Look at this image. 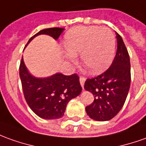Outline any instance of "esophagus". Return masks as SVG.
I'll use <instances>...</instances> for the list:
<instances>
[{"label":"esophagus","instance_id":"34e87169","mask_svg":"<svg viewBox=\"0 0 146 146\" xmlns=\"http://www.w3.org/2000/svg\"><path fill=\"white\" fill-rule=\"evenodd\" d=\"M85 80H86V79H85L84 77H83V76H80V78H79V81H80V84H81V86H82L83 88V86H84Z\"/></svg>","mask_w":146,"mask_h":146}]
</instances>
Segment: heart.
I'll return each instance as SVG.
<instances>
[{"label":"heart","mask_w":146,"mask_h":146,"mask_svg":"<svg viewBox=\"0 0 146 146\" xmlns=\"http://www.w3.org/2000/svg\"><path fill=\"white\" fill-rule=\"evenodd\" d=\"M64 45L67 50L66 59L72 63L81 60L91 72L105 71L111 64L115 55V36L108 28L80 26L67 32Z\"/></svg>","instance_id":"b5f03b06"}]
</instances>
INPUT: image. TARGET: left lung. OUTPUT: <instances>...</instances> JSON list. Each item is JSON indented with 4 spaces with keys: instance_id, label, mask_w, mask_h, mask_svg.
<instances>
[{
    "instance_id": "1",
    "label": "left lung",
    "mask_w": 146,
    "mask_h": 146,
    "mask_svg": "<svg viewBox=\"0 0 146 146\" xmlns=\"http://www.w3.org/2000/svg\"><path fill=\"white\" fill-rule=\"evenodd\" d=\"M117 48L110 67L101 75L87 79L85 90L94 94V100L86 107L87 115L95 121L112 119L121 110L128 95L131 75L128 51L121 36L116 33Z\"/></svg>"
}]
</instances>
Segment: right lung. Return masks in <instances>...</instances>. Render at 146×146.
<instances>
[{
	"instance_id": "add662e5",
	"label": "right lung",
	"mask_w": 146,
	"mask_h": 146,
	"mask_svg": "<svg viewBox=\"0 0 146 146\" xmlns=\"http://www.w3.org/2000/svg\"><path fill=\"white\" fill-rule=\"evenodd\" d=\"M64 29H43L29 39L27 45L39 35H48L57 40ZM20 78L26 102L34 113L44 119H58L63 116L68 102L82 91L79 77L76 74L61 73L47 78H36L28 71L23 58L20 64Z\"/></svg>"
}]
</instances>
